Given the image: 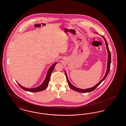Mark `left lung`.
<instances>
[{"label": "left lung", "mask_w": 126, "mask_h": 126, "mask_svg": "<svg viewBox=\"0 0 126 126\" xmlns=\"http://www.w3.org/2000/svg\"><path fill=\"white\" fill-rule=\"evenodd\" d=\"M102 37H103V38L104 39V40H105V44H106V48H107V51H108V63H107V71L106 73V74L105 75V76L104 77V78H102V79L101 80V81L98 83V84H96L95 86H94V87H92V88H88V89H79L78 88L75 86H74V85H73L72 84L70 83V82H69L68 78H67V75H66V72H65V75H66V78L67 79V83L68 84V85L69 86V87L74 91H77V92H81V93H88V92H92L94 90L96 87L99 85L100 84L102 83V82L107 77V75L109 74V72L110 71V63H111V55H110V51L109 49V47H108V44H107V42L105 39V38L103 37V36H102Z\"/></svg>", "instance_id": "1"}]
</instances>
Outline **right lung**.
<instances>
[{
    "label": "right lung",
    "mask_w": 126,
    "mask_h": 126,
    "mask_svg": "<svg viewBox=\"0 0 126 126\" xmlns=\"http://www.w3.org/2000/svg\"><path fill=\"white\" fill-rule=\"evenodd\" d=\"M57 64V62H55V63H54L52 66H50V67L49 68L48 70V71L47 72V75H46V77L45 79L44 82H43L41 85H40L39 86L36 87V88H25L24 87L21 86L20 84L18 83V85L20 86V87L23 89V90H25V91H29V92H40V91H42L43 90L45 89L47 86H48V82H49V78H50V75L51 74V73L53 71V69H54V67L55 65H56Z\"/></svg>",
    "instance_id": "add662e5"
}]
</instances>
